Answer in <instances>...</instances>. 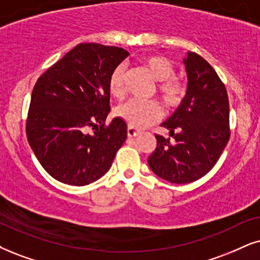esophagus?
Returning a JSON list of instances; mask_svg holds the SVG:
<instances>
[{
	"mask_svg": "<svg viewBox=\"0 0 260 260\" xmlns=\"http://www.w3.org/2000/svg\"><path fill=\"white\" fill-rule=\"evenodd\" d=\"M139 132H138L137 129H134V128H132V127H128V129H127V136H128V138H136V137H138L139 136Z\"/></svg>",
	"mask_w": 260,
	"mask_h": 260,
	"instance_id": "1",
	"label": "esophagus"
}]
</instances>
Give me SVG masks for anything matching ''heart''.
<instances>
[{"label":"heart","instance_id":"obj_1","mask_svg":"<svg viewBox=\"0 0 260 260\" xmlns=\"http://www.w3.org/2000/svg\"><path fill=\"white\" fill-rule=\"evenodd\" d=\"M143 64L149 71L154 80L158 81V93L167 107L174 108L181 103L185 97V86L175 79V67L168 58L163 56H147ZM108 90L117 100L126 93L124 88V70L117 66L111 71L108 80ZM117 115L134 129H141L150 126L162 117V109L154 102H143L132 100L117 108Z\"/></svg>","mask_w":260,"mask_h":260}]
</instances>
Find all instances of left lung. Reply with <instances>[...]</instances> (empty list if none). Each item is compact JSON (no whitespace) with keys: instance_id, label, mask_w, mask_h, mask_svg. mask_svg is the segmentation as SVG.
Returning <instances> with one entry per match:
<instances>
[{"instance_id":"1","label":"left lung","mask_w":260,"mask_h":260,"mask_svg":"<svg viewBox=\"0 0 260 260\" xmlns=\"http://www.w3.org/2000/svg\"><path fill=\"white\" fill-rule=\"evenodd\" d=\"M186 96L160 126L173 144L156 136L157 147L147 159L150 169L172 183H189L213 168L229 140V102L225 86L202 56L188 51L182 60Z\"/></svg>"}]
</instances>
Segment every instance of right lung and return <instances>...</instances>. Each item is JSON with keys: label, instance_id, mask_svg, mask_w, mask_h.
I'll list each match as a JSON object with an SVG mask.
<instances>
[{"label": "right lung", "instance_id": "add662e5", "mask_svg": "<svg viewBox=\"0 0 260 260\" xmlns=\"http://www.w3.org/2000/svg\"><path fill=\"white\" fill-rule=\"evenodd\" d=\"M128 55L122 48L80 43L36 83L26 134L39 163L57 181L85 186L110 169L127 123L114 117L104 126L110 113L108 80Z\"/></svg>", "mask_w": 260, "mask_h": 260}]
</instances>
